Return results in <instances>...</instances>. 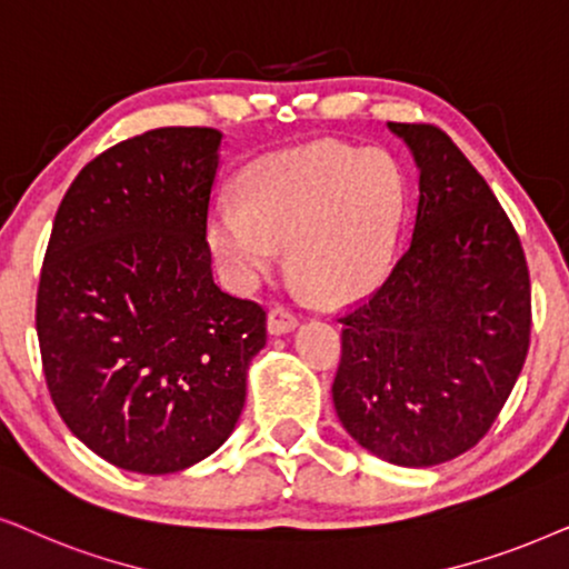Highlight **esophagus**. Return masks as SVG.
<instances>
[{"instance_id":"34e87169","label":"esophagus","mask_w":569,"mask_h":569,"mask_svg":"<svg viewBox=\"0 0 569 569\" xmlns=\"http://www.w3.org/2000/svg\"><path fill=\"white\" fill-rule=\"evenodd\" d=\"M299 325V315L291 312L289 307L283 305H276L268 312V330L272 336H280V332H289Z\"/></svg>"}]
</instances>
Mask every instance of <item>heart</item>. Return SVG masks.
Wrapping results in <instances>:
<instances>
[{
    "mask_svg": "<svg viewBox=\"0 0 569 569\" xmlns=\"http://www.w3.org/2000/svg\"><path fill=\"white\" fill-rule=\"evenodd\" d=\"M241 200L216 202L210 247L233 283L272 272L291 241V270L315 297L348 301L388 268L403 187L380 153L315 142L262 158L241 177Z\"/></svg>",
    "mask_w": 569,
    "mask_h": 569,
    "instance_id": "obj_1",
    "label": "heart"
}]
</instances>
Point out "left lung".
<instances>
[{"instance_id": "left-lung-1", "label": "left lung", "mask_w": 569, "mask_h": 569, "mask_svg": "<svg viewBox=\"0 0 569 569\" xmlns=\"http://www.w3.org/2000/svg\"><path fill=\"white\" fill-rule=\"evenodd\" d=\"M390 130L419 166L413 237L340 317L332 400L361 448L427 468L479 445L531 346V278L505 208L435 124Z\"/></svg>"}]
</instances>
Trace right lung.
Masks as SVG:
<instances>
[{
    "mask_svg": "<svg viewBox=\"0 0 569 569\" xmlns=\"http://www.w3.org/2000/svg\"><path fill=\"white\" fill-rule=\"evenodd\" d=\"M221 132L161 127L96 156L57 210L36 297L49 396L82 445L177 473L229 439L268 338L252 299L213 283Z\"/></svg>",
    "mask_w": 569,
    "mask_h": 569,
    "instance_id": "1",
    "label": "right lung"
}]
</instances>
